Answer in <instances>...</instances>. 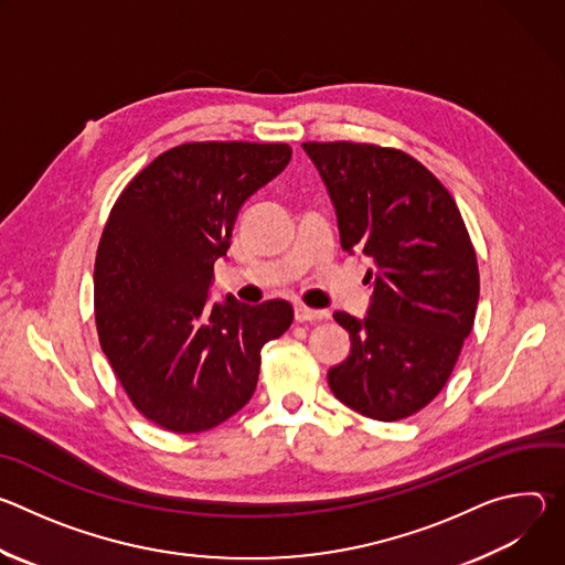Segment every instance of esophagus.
<instances>
[{
    "label": "esophagus",
    "instance_id": "obj_1",
    "mask_svg": "<svg viewBox=\"0 0 565 565\" xmlns=\"http://www.w3.org/2000/svg\"><path fill=\"white\" fill-rule=\"evenodd\" d=\"M327 317H329L327 310H315V308H308L303 303L295 306V319L297 321H319V319H327Z\"/></svg>",
    "mask_w": 565,
    "mask_h": 565
}]
</instances>
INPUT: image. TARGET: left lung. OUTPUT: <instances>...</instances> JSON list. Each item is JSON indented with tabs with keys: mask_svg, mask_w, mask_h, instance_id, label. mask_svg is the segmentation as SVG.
Wrapping results in <instances>:
<instances>
[{
	"mask_svg": "<svg viewBox=\"0 0 565 565\" xmlns=\"http://www.w3.org/2000/svg\"><path fill=\"white\" fill-rule=\"evenodd\" d=\"M335 207L342 248L373 262L366 317L335 312L351 335L331 391L373 420H402L440 393L471 333L478 264L443 183L405 151L360 142L301 145Z\"/></svg>",
	"mask_w": 565,
	"mask_h": 565,
	"instance_id": "8db88e82",
	"label": "left lung"
}]
</instances>
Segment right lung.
Wrapping results in <instances>:
<instances>
[{
  "label": "right lung",
  "mask_w": 565,
  "mask_h": 565,
  "mask_svg": "<svg viewBox=\"0 0 565 565\" xmlns=\"http://www.w3.org/2000/svg\"><path fill=\"white\" fill-rule=\"evenodd\" d=\"M290 156L284 142H185L153 158L111 207L94 273L96 327L134 407L158 427L199 434L246 407L264 344L292 324L284 299L210 301L241 205Z\"/></svg>",
  "instance_id": "right-lung-1"
}]
</instances>
